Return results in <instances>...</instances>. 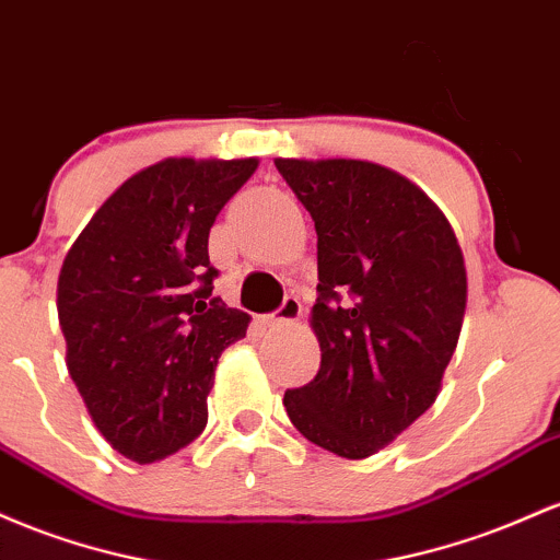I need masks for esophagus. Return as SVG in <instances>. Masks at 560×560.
Segmentation results:
<instances>
[{"instance_id": "34e87169", "label": "esophagus", "mask_w": 560, "mask_h": 560, "mask_svg": "<svg viewBox=\"0 0 560 560\" xmlns=\"http://www.w3.org/2000/svg\"><path fill=\"white\" fill-rule=\"evenodd\" d=\"M301 312H304L301 310V301L296 296H285V301L280 304V310L267 317V325H272V328H278V325H291L301 317Z\"/></svg>"}]
</instances>
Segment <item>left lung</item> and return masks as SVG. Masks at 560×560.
Segmentation results:
<instances>
[{"label":"left lung","mask_w":560,"mask_h":560,"mask_svg":"<svg viewBox=\"0 0 560 560\" xmlns=\"http://www.w3.org/2000/svg\"><path fill=\"white\" fill-rule=\"evenodd\" d=\"M317 230L314 381L288 418L317 447L360 460L436 399L466 314V264L420 187L368 161H275Z\"/></svg>","instance_id":"1"}]
</instances>
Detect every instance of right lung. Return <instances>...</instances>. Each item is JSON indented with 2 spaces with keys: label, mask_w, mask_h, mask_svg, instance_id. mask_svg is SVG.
Wrapping results in <instances>:
<instances>
[{
  "label": "right lung",
  "mask_w": 560,
  "mask_h": 560,
  "mask_svg": "<svg viewBox=\"0 0 560 560\" xmlns=\"http://www.w3.org/2000/svg\"><path fill=\"white\" fill-rule=\"evenodd\" d=\"M259 161L166 159L129 177L77 237L58 280L68 373L129 460L187 447L213 370L250 317L211 296L209 232Z\"/></svg>",
  "instance_id": "right-lung-1"
}]
</instances>
